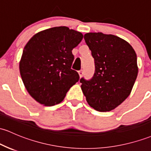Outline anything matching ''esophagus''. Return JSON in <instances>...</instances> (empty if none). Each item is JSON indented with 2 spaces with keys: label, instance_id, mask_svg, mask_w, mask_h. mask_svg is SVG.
<instances>
[{
  "label": "esophagus",
  "instance_id": "1",
  "mask_svg": "<svg viewBox=\"0 0 151 151\" xmlns=\"http://www.w3.org/2000/svg\"><path fill=\"white\" fill-rule=\"evenodd\" d=\"M78 74H79V77H82V75H83V71H82V70L79 71V72H78Z\"/></svg>",
  "mask_w": 151,
  "mask_h": 151
}]
</instances>
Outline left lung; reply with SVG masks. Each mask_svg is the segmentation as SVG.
<instances>
[{"instance_id": "left-lung-1", "label": "left lung", "mask_w": 151, "mask_h": 151, "mask_svg": "<svg viewBox=\"0 0 151 151\" xmlns=\"http://www.w3.org/2000/svg\"><path fill=\"white\" fill-rule=\"evenodd\" d=\"M84 39L94 59L95 72L89 81L80 79L81 88L90 107L109 112L131 92L138 73L136 53L128 42L112 34L87 33Z\"/></svg>"}]
</instances>
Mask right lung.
<instances>
[{
	"label": "right lung",
	"mask_w": 151,
	"mask_h": 151,
	"mask_svg": "<svg viewBox=\"0 0 151 151\" xmlns=\"http://www.w3.org/2000/svg\"><path fill=\"white\" fill-rule=\"evenodd\" d=\"M83 39L82 33L59 26L36 33L25 46L19 62L21 79L29 94L44 106L62 102L79 81L71 69L72 49Z\"/></svg>",
	"instance_id": "obj_1"
}]
</instances>
